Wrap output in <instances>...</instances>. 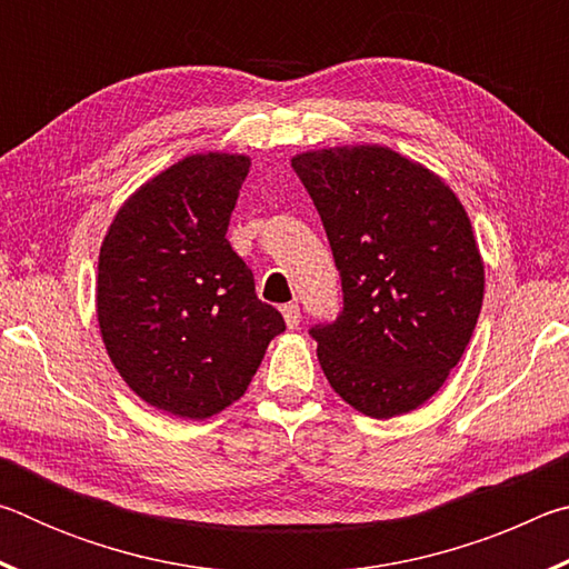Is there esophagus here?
I'll list each match as a JSON object with an SVG mask.
<instances>
[{
	"mask_svg": "<svg viewBox=\"0 0 569 569\" xmlns=\"http://www.w3.org/2000/svg\"><path fill=\"white\" fill-rule=\"evenodd\" d=\"M281 311H283V319H286L288 329H296V326L301 323V308H298V303H286Z\"/></svg>",
	"mask_w": 569,
	"mask_h": 569,
	"instance_id": "1",
	"label": "esophagus"
}]
</instances>
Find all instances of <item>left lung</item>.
<instances>
[{"label": "left lung", "instance_id": "obj_1", "mask_svg": "<svg viewBox=\"0 0 569 569\" xmlns=\"http://www.w3.org/2000/svg\"><path fill=\"white\" fill-rule=\"evenodd\" d=\"M333 250L343 308L313 323L326 379L366 417L427 401L475 331L485 266L465 208L435 172L387 148L293 158Z\"/></svg>", "mask_w": 569, "mask_h": 569}]
</instances>
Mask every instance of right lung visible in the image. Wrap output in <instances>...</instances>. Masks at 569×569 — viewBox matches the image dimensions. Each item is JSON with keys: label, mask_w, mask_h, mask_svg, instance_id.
<instances>
[{"label": "right lung", "mask_w": 569, "mask_h": 569, "mask_svg": "<svg viewBox=\"0 0 569 569\" xmlns=\"http://www.w3.org/2000/svg\"><path fill=\"white\" fill-rule=\"evenodd\" d=\"M243 156H190L120 208L98 263L104 349L152 407L208 419L243 397L283 316L256 296L226 230Z\"/></svg>", "instance_id": "add662e5"}]
</instances>
